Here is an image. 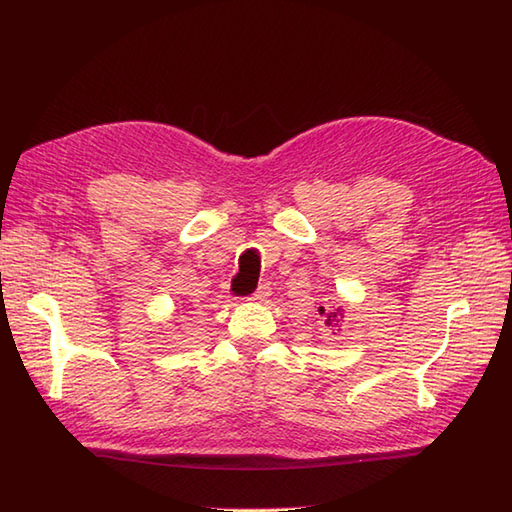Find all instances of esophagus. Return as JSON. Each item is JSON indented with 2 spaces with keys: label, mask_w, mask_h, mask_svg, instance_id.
<instances>
[{
  "label": "esophagus",
  "mask_w": 512,
  "mask_h": 512,
  "mask_svg": "<svg viewBox=\"0 0 512 512\" xmlns=\"http://www.w3.org/2000/svg\"><path fill=\"white\" fill-rule=\"evenodd\" d=\"M271 296V289L267 287V285H260L254 294H252V300H256V302H263V300H267Z\"/></svg>",
  "instance_id": "1"
}]
</instances>
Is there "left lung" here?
Returning <instances> with one entry per match:
<instances>
[{
  "label": "left lung",
  "instance_id": "1",
  "mask_svg": "<svg viewBox=\"0 0 512 512\" xmlns=\"http://www.w3.org/2000/svg\"><path fill=\"white\" fill-rule=\"evenodd\" d=\"M318 311H320V316H325V325H327V327H338V325H340V318H344L340 307H336V309L318 307Z\"/></svg>",
  "mask_w": 512,
  "mask_h": 512
}]
</instances>
